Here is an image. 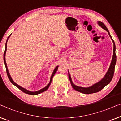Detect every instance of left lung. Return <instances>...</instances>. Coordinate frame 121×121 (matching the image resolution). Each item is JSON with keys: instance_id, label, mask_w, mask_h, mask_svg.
Segmentation results:
<instances>
[{"instance_id": "left-lung-1", "label": "left lung", "mask_w": 121, "mask_h": 121, "mask_svg": "<svg viewBox=\"0 0 121 121\" xmlns=\"http://www.w3.org/2000/svg\"><path fill=\"white\" fill-rule=\"evenodd\" d=\"M98 23L102 28H103L104 30H106V31L108 32V35H109L110 38H111L112 41L113 42V56H112L111 62V64H110L109 69H108V72H106V73L104 77L102 78V79L100 80L99 82L95 83V84H93V86H89V87H87V88L81 87V86H76V85H74L72 82L71 76L70 74H69V81H70L71 86H72L74 90H76V91H79V92L82 93L83 94H91V93L98 92V91H101V89H103V88L106 86V85L109 84L110 82L111 81L112 78H113L114 71H115V67L116 65V52H115L116 45H115V42H114V40L112 39L111 35H110V34L109 33V31L108 30V29L106 27V26H105V25L101 21H98Z\"/></svg>"}]
</instances>
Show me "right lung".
I'll use <instances>...</instances> for the list:
<instances>
[{
    "label": "right lung",
    "mask_w": 121,
    "mask_h": 121,
    "mask_svg": "<svg viewBox=\"0 0 121 121\" xmlns=\"http://www.w3.org/2000/svg\"><path fill=\"white\" fill-rule=\"evenodd\" d=\"M11 34L9 35V37H8V39H7V40H6V43H5V52H4V64H5V65L6 71V73H7V75L8 76V78H9L10 81L11 82L12 84H13V85H14V86H17V87L18 89H20L21 91H22L23 92H24L25 93H26V94H30V95H37V94H40V93H43V92H44V91H46L48 89L49 87V86H50V84H51V83H52V78H53L54 74H55L57 70V69H58L59 66H56V67H55V69H54L53 72H52V76H51L50 82H49V84H48L47 86H45V87H44V88H42V89H40L39 91H28V90L26 89H25V88L22 87V86H20L19 85H18L17 84H16V83H15V82L13 81V79H12L11 77V76H10V75L9 71H8V69L7 65H6V61H5V54H6V49H7V42H8V39H9V38L10 36H11Z\"/></svg>",
    "instance_id": "obj_1"
}]
</instances>
